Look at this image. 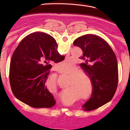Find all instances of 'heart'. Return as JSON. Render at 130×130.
Returning a JSON list of instances; mask_svg holds the SVG:
<instances>
[{"mask_svg":"<svg viewBox=\"0 0 130 130\" xmlns=\"http://www.w3.org/2000/svg\"><path fill=\"white\" fill-rule=\"evenodd\" d=\"M78 68L75 64L70 62L65 63L64 65H62L59 73L71 76L68 87H72L80 95L83 96V100L84 101H89L92 99L93 95L92 81L85 71H78ZM89 85L91 86L90 92ZM48 85L50 90H56L57 85L56 76L51 75L48 79Z\"/></svg>","mask_w":130,"mask_h":130,"instance_id":"heart-1","label":"heart"}]
</instances>
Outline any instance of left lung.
<instances>
[{"label": "left lung", "mask_w": 130, "mask_h": 130, "mask_svg": "<svg viewBox=\"0 0 130 130\" xmlns=\"http://www.w3.org/2000/svg\"><path fill=\"white\" fill-rule=\"evenodd\" d=\"M83 52L79 57L80 66L92 80L93 95L83 107L86 111L95 109L107 103L116 91L118 63L112 48L103 38L93 35L83 36L74 41Z\"/></svg>", "instance_id": "left-lung-1"}]
</instances>
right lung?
Returning <instances> with one entry per match:
<instances>
[{
    "label": "right lung",
    "mask_w": 130,
    "mask_h": 130,
    "mask_svg": "<svg viewBox=\"0 0 130 130\" xmlns=\"http://www.w3.org/2000/svg\"><path fill=\"white\" fill-rule=\"evenodd\" d=\"M57 49L56 40L41 32L32 33L19 43L9 69L10 87L18 100L34 108H51L55 104L46 82L51 63L64 60Z\"/></svg>",
    "instance_id": "add662e5"
}]
</instances>
